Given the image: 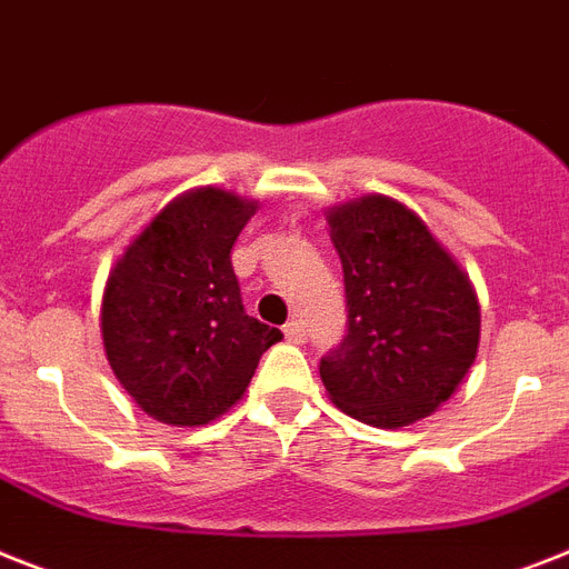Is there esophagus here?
<instances>
[{
    "mask_svg": "<svg viewBox=\"0 0 569 569\" xmlns=\"http://www.w3.org/2000/svg\"><path fill=\"white\" fill-rule=\"evenodd\" d=\"M284 337H288L290 342H296V346H299V342H305V326H302V322H299V319H290L288 326H284Z\"/></svg>",
    "mask_w": 569,
    "mask_h": 569,
    "instance_id": "34e87169",
    "label": "esophagus"
}]
</instances>
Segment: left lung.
Listing matches in <instances>:
<instances>
[{"label": "left lung", "mask_w": 569, "mask_h": 569, "mask_svg": "<svg viewBox=\"0 0 569 569\" xmlns=\"http://www.w3.org/2000/svg\"><path fill=\"white\" fill-rule=\"evenodd\" d=\"M346 284V337L319 360L351 419L403 427L453 396L480 346L471 281L407 206L366 197L328 214Z\"/></svg>", "instance_id": "left-lung-1"}]
</instances>
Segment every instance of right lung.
Returning a JSON list of instances; mask_svg holds the SVG:
<instances>
[{
    "mask_svg": "<svg viewBox=\"0 0 569 569\" xmlns=\"http://www.w3.org/2000/svg\"><path fill=\"white\" fill-rule=\"evenodd\" d=\"M252 214L256 203L229 191H191L159 211L107 281V360L133 401L166 425L218 419L281 340L279 328L243 311L229 256Z\"/></svg>",
    "mask_w": 569,
    "mask_h": 569,
    "instance_id": "right-lung-1",
    "label": "right lung"
}]
</instances>
